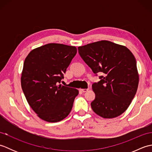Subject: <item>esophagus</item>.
Segmentation results:
<instances>
[{
  "label": "esophagus",
  "mask_w": 152,
  "mask_h": 152,
  "mask_svg": "<svg viewBox=\"0 0 152 152\" xmlns=\"http://www.w3.org/2000/svg\"><path fill=\"white\" fill-rule=\"evenodd\" d=\"M88 90H89V89H80V91H82V92H83V93H84V92L88 91Z\"/></svg>",
  "instance_id": "1"
}]
</instances>
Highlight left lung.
Returning a JSON list of instances; mask_svg holds the SVG:
<instances>
[{"label": "left lung", "mask_w": 152, "mask_h": 152, "mask_svg": "<svg viewBox=\"0 0 152 152\" xmlns=\"http://www.w3.org/2000/svg\"><path fill=\"white\" fill-rule=\"evenodd\" d=\"M80 56L95 74L103 73L92 85L95 99L91 106L103 118H114L129 106L136 94L139 76L131 51L124 46L101 40L78 48Z\"/></svg>", "instance_id": "obj_1"}]
</instances>
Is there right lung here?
I'll use <instances>...</instances> for the list:
<instances>
[{"label": "right lung", "mask_w": 152, "mask_h": 152, "mask_svg": "<svg viewBox=\"0 0 152 152\" xmlns=\"http://www.w3.org/2000/svg\"><path fill=\"white\" fill-rule=\"evenodd\" d=\"M76 53L75 46L51 43L35 48L25 58L21 88L28 104L44 121H60L72 110L78 90L59 83Z\"/></svg>", "instance_id": "obj_1"}]
</instances>
